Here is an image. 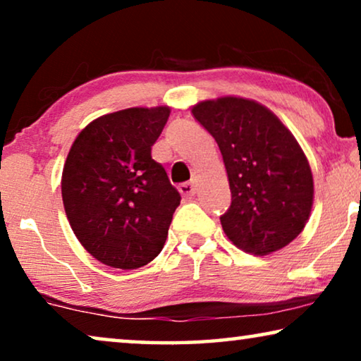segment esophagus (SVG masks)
<instances>
[{
	"label": "esophagus",
	"mask_w": 361,
	"mask_h": 361,
	"mask_svg": "<svg viewBox=\"0 0 361 361\" xmlns=\"http://www.w3.org/2000/svg\"><path fill=\"white\" fill-rule=\"evenodd\" d=\"M179 192L184 197H187V199H192V197L195 195L197 187H195V184H192V182H185V184L179 185Z\"/></svg>",
	"instance_id": "34e87169"
}]
</instances>
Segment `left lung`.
I'll return each mask as SVG.
<instances>
[{
    "label": "left lung",
    "instance_id": "left-lung-1",
    "mask_svg": "<svg viewBox=\"0 0 361 361\" xmlns=\"http://www.w3.org/2000/svg\"><path fill=\"white\" fill-rule=\"evenodd\" d=\"M192 115L215 137L228 174L225 235L251 255L288 246L314 202L312 171L293 133L264 105L241 97L200 102Z\"/></svg>",
    "mask_w": 361,
    "mask_h": 361
}]
</instances>
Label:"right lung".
<instances>
[{
  "label": "right lung",
  "mask_w": 361,
  "mask_h": 361,
  "mask_svg": "<svg viewBox=\"0 0 361 361\" xmlns=\"http://www.w3.org/2000/svg\"><path fill=\"white\" fill-rule=\"evenodd\" d=\"M169 106L108 113L78 133L62 171V200L73 233L100 263L141 268L164 248L180 194L151 146Z\"/></svg>",
  "instance_id": "right-lung-1"
}]
</instances>
